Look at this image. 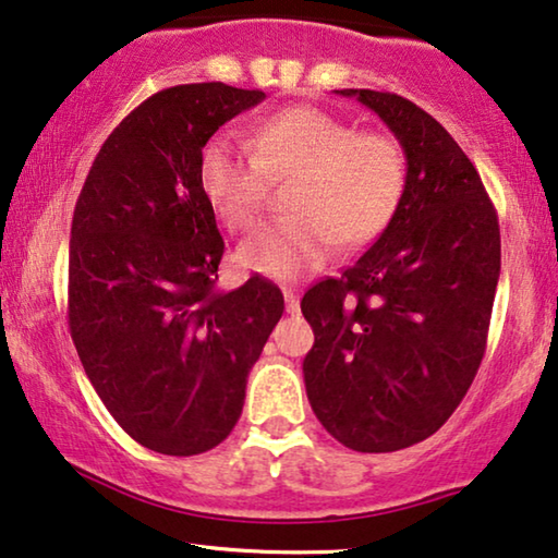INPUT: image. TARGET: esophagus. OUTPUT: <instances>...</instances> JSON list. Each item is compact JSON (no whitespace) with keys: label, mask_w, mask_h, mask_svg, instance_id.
<instances>
[{"label":"esophagus","mask_w":558,"mask_h":558,"mask_svg":"<svg viewBox=\"0 0 558 558\" xmlns=\"http://www.w3.org/2000/svg\"><path fill=\"white\" fill-rule=\"evenodd\" d=\"M282 298H286V311L288 313H298L300 298H298L295 290H282Z\"/></svg>","instance_id":"esophagus-1"}]
</instances>
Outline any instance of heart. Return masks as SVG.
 I'll use <instances>...</instances> for the list:
<instances>
[{
	"label": "heart",
	"mask_w": 558,
	"mask_h": 558,
	"mask_svg": "<svg viewBox=\"0 0 558 558\" xmlns=\"http://www.w3.org/2000/svg\"><path fill=\"white\" fill-rule=\"evenodd\" d=\"M253 157L228 136L201 154V185L231 231L255 223L270 181L293 179L288 210L238 247V258L268 278H295L330 258L335 243L355 251L387 231L402 206L407 161L387 131L362 129L317 106H288L255 123Z\"/></svg>",
	"instance_id": "heart-1"
}]
</instances>
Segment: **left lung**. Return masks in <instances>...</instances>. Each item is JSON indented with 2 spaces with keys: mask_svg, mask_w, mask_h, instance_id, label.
I'll list each match as a JSON object with an SVG mask.
<instances>
[{
  "mask_svg": "<svg viewBox=\"0 0 558 558\" xmlns=\"http://www.w3.org/2000/svg\"><path fill=\"white\" fill-rule=\"evenodd\" d=\"M373 109L407 158L402 206L369 251L300 300L315 332L307 400L355 452L427 439L482 365L501 268L499 220L474 163L404 96L342 88Z\"/></svg>",
  "mask_w": 558,
  "mask_h": 558,
  "instance_id": "1",
  "label": "left lung"
}]
</instances>
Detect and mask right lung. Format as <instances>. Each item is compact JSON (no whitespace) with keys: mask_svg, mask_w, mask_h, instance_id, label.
I'll list each match as a JSON object with an SVG mask.
<instances>
[{"mask_svg":"<svg viewBox=\"0 0 558 558\" xmlns=\"http://www.w3.org/2000/svg\"><path fill=\"white\" fill-rule=\"evenodd\" d=\"M263 99L220 82L148 96L104 141L78 193L69 330L106 410L154 452L201 454L231 435L286 311L260 276L216 288L226 243L201 185L208 138Z\"/></svg>","mask_w":558,"mask_h":558,"instance_id":"obj_1","label":"right lung"}]
</instances>
